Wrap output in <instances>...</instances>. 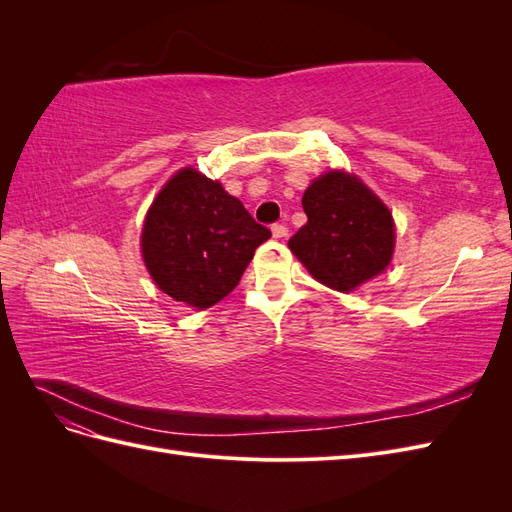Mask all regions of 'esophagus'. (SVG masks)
<instances>
[{"mask_svg": "<svg viewBox=\"0 0 512 512\" xmlns=\"http://www.w3.org/2000/svg\"><path fill=\"white\" fill-rule=\"evenodd\" d=\"M271 232H273L275 239H284V237L288 235V228H286L284 224H273V226H271Z\"/></svg>", "mask_w": 512, "mask_h": 512, "instance_id": "1", "label": "esophagus"}]
</instances>
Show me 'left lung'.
<instances>
[{"label":"left lung","mask_w":512,"mask_h":512,"mask_svg":"<svg viewBox=\"0 0 512 512\" xmlns=\"http://www.w3.org/2000/svg\"><path fill=\"white\" fill-rule=\"evenodd\" d=\"M303 211L307 224L288 247L320 284L350 292L391 262L393 215L356 177L339 170L322 175L305 190Z\"/></svg>","instance_id":"1"}]
</instances>
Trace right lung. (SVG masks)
I'll use <instances>...</instances> for the list:
<instances>
[{"mask_svg": "<svg viewBox=\"0 0 512 512\" xmlns=\"http://www.w3.org/2000/svg\"><path fill=\"white\" fill-rule=\"evenodd\" d=\"M269 237L271 230L218 181L183 168L153 200L141 245L160 290L205 309L235 290L256 247Z\"/></svg>", "mask_w": 512, "mask_h": 512, "instance_id": "1", "label": "right lung"}]
</instances>
